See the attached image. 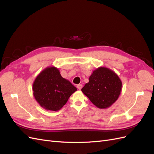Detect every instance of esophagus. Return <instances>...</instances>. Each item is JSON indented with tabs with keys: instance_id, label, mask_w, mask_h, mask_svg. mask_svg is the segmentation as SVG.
Wrapping results in <instances>:
<instances>
[{
	"instance_id": "34e87169",
	"label": "esophagus",
	"mask_w": 154,
	"mask_h": 154,
	"mask_svg": "<svg viewBox=\"0 0 154 154\" xmlns=\"http://www.w3.org/2000/svg\"><path fill=\"white\" fill-rule=\"evenodd\" d=\"M77 88H78V89L80 90L81 88H82V84H79V85H77Z\"/></svg>"
}]
</instances>
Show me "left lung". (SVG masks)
Wrapping results in <instances>:
<instances>
[{
  "label": "left lung",
  "instance_id": "obj_1",
  "mask_svg": "<svg viewBox=\"0 0 154 154\" xmlns=\"http://www.w3.org/2000/svg\"><path fill=\"white\" fill-rule=\"evenodd\" d=\"M122 87V82L117 74L101 67L93 71L82 91L97 108L106 109L118 100Z\"/></svg>",
  "mask_w": 154,
  "mask_h": 154
}]
</instances>
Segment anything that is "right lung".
Instances as JSON below:
<instances>
[{"instance_id":"1","label":"right lung","mask_w":154,"mask_h":154,"mask_svg":"<svg viewBox=\"0 0 154 154\" xmlns=\"http://www.w3.org/2000/svg\"><path fill=\"white\" fill-rule=\"evenodd\" d=\"M77 88L62 77L59 70L49 67L42 71L32 84L35 98L44 109L58 111L67 103Z\"/></svg>"}]
</instances>
